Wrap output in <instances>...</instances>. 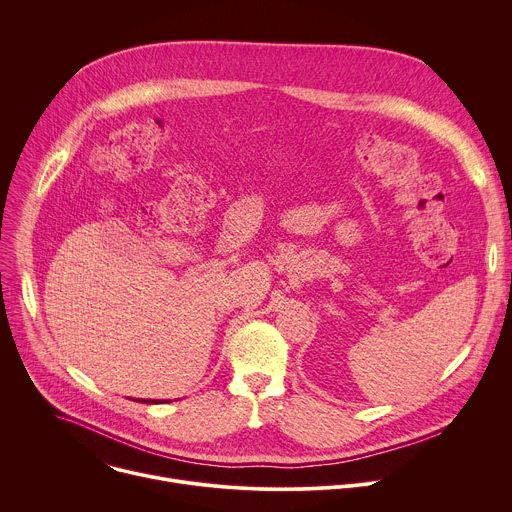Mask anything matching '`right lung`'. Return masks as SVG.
<instances>
[{"label": "right lung", "instance_id": "right-lung-1", "mask_svg": "<svg viewBox=\"0 0 512 512\" xmlns=\"http://www.w3.org/2000/svg\"><path fill=\"white\" fill-rule=\"evenodd\" d=\"M137 401V399H135ZM141 403H164V401H158V399H139ZM166 403H170V401H166Z\"/></svg>", "mask_w": 512, "mask_h": 512}]
</instances>
